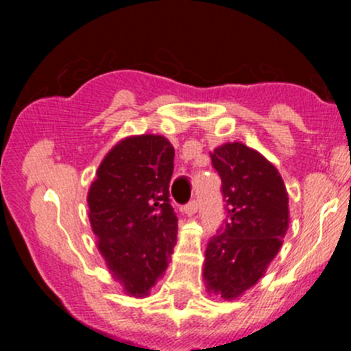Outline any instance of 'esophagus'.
Wrapping results in <instances>:
<instances>
[{
	"instance_id": "34e87169",
	"label": "esophagus",
	"mask_w": 351,
	"mask_h": 351,
	"mask_svg": "<svg viewBox=\"0 0 351 351\" xmlns=\"http://www.w3.org/2000/svg\"><path fill=\"white\" fill-rule=\"evenodd\" d=\"M198 210V200H195V198H193V200H190L189 204L185 205V212L189 215H192V214H195V212Z\"/></svg>"
}]
</instances>
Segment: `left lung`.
<instances>
[{
    "instance_id": "1",
    "label": "left lung",
    "mask_w": 351,
    "mask_h": 351,
    "mask_svg": "<svg viewBox=\"0 0 351 351\" xmlns=\"http://www.w3.org/2000/svg\"><path fill=\"white\" fill-rule=\"evenodd\" d=\"M222 180L224 226L208 239L204 278L231 300L263 277L289 228V197L277 168L241 143L210 153Z\"/></svg>"
}]
</instances>
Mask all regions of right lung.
Returning <instances> with one entry per match:
<instances>
[{"mask_svg":"<svg viewBox=\"0 0 351 351\" xmlns=\"http://www.w3.org/2000/svg\"><path fill=\"white\" fill-rule=\"evenodd\" d=\"M173 159L175 147L165 137H127L105 156L90 186L98 250L130 295H147L176 244L178 217L169 200Z\"/></svg>","mask_w":351,"mask_h":351,"instance_id":"obj_1","label":"right lung"}]
</instances>
